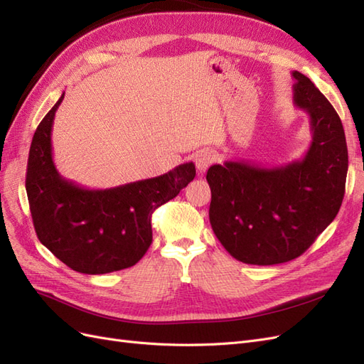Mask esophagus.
<instances>
[{"label":"esophagus","instance_id":"1","mask_svg":"<svg viewBox=\"0 0 364 364\" xmlns=\"http://www.w3.org/2000/svg\"><path fill=\"white\" fill-rule=\"evenodd\" d=\"M214 159H215V156L211 150L203 149V150L197 151L194 156V162H196V168H197V171H199V174H203L208 170L209 165L214 162Z\"/></svg>","mask_w":364,"mask_h":364}]
</instances>
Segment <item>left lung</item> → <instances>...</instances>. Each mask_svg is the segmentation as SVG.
<instances>
[{
  "label": "left lung",
  "instance_id": "left-lung-1",
  "mask_svg": "<svg viewBox=\"0 0 364 364\" xmlns=\"http://www.w3.org/2000/svg\"><path fill=\"white\" fill-rule=\"evenodd\" d=\"M291 75L293 105L310 118L311 142L305 155L278 167L226 161L206 173L215 237L235 259L255 266L302 255L336 218L345 196L343 124L306 75Z\"/></svg>",
  "mask_w": 364,
  "mask_h": 364
}]
</instances>
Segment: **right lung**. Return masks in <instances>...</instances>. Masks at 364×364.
Instances as JSON below:
<instances>
[{"instance_id": "obj_1", "label": "right lung", "mask_w": 364, "mask_h": 364, "mask_svg": "<svg viewBox=\"0 0 364 364\" xmlns=\"http://www.w3.org/2000/svg\"><path fill=\"white\" fill-rule=\"evenodd\" d=\"M43 117L28 153L26 190L41 243L75 272L103 274L135 266L151 245V213L196 176L185 162L168 173L106 190L62 178L53 161L51 129L63 100Z\"/></svg>"}]
</instances>
